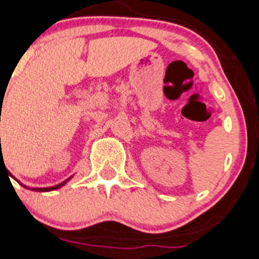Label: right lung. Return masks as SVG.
I'll return each instance as SVG.
<instances>
[{
	"label": "right lung",
	"instance_id": "right-lung-1",
	"mask_svg": "<svg viewBox=\"0 0 259 259\" xmlns=\"http://www.w3.org/2000/svg\"><path fill=\"white\" fill-rule=\"evenodd\" d=\"M67 180H69V179H67ZM67 180L62 181L61 184L55 185V187H50V188H31V190H35V192H50V190H56V189H59V188H61L62 185H65V183H66ZM21 185H23V184H21ZM23 187H24V185H23Z\"/></svg>",
	"mask_w": 259,
	"mask_h": 259
}]
</instances>
